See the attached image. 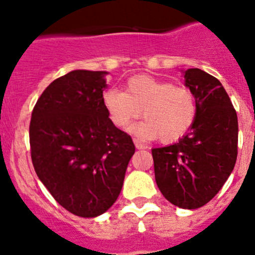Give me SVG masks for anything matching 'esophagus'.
<instances>
[{
  "label": "esophagus",
  "mask_w": 255,
  "mask_h": 255,
  "mask_svg": "<svg viewBox=\"0 0 255 255\" xmlns=\"http://www.w3.org/2000/svg\"><path fill=\"white\" fill-rule=\"evenodd\" d=\"M134 143H135V147H136V149H147V145L141 143L140 140H138V139H134Z\"/></svg>",
  "instance_id": "obj_1"
}]
</instances>
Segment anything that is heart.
I'll use <instances>...</instances> for the list:
<instances>
[{
    "mask_svg": "<svg viewBox=\"0 0 255 255\" xmlns=\"http://www.w3.org/2000/svg\"><path fill=\"white\" fill-rule=\"evenodd\" d=\"M102 102L107 116L116 128H128L141 116L145 121L131 129L140 139H154L173 143L193 128L198 116V101L194 92L184 85L138 75L130 78L125 92L108 89Z\"/></svg>",
    "mask_w": 255,
    "mask_h": 255,
    "instance_id": "obj_1",
    "label": "heart"
}]
</instances>
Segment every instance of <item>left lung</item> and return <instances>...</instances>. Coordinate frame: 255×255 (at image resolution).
Returning <instances> with one entry per match:
<instances>
[{
	"label": "left lung",
	"instance_id": "1",
	"mask_svg": "<svg viewBox=\"0 0 255 255\" xmlns=\"http://www.w3.org/2000/svg\"><path fill=\"white\" fill-rule=\"evenodd\" d=\"M194 92L198 116L177 143L153 148L154 176L163 197L184 209L203 207L231 175L238 157V115L215 76L200 69L184 71Z\"/></svg>",
	"mask_w": 255,
	"mask_h": 255
}]
</instances>
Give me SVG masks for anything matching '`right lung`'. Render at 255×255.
<instances>
[{"mask_svg":"<svg viewBox=\"0 0 255 255\" xmlns=\"http://www.w3.org/2000/svg\"><path fill=\"white\" fill-rule=\"evenodd\" d=\"M107 71L74 70L44 89L29 126L37 176L60 206L79 217L116 202L135 145L110 121L102 102Z\"/></svg>","mask_w":255,"mask_h":255,"instance_id":"add662e5","label":"right lung"}]
</instances>
